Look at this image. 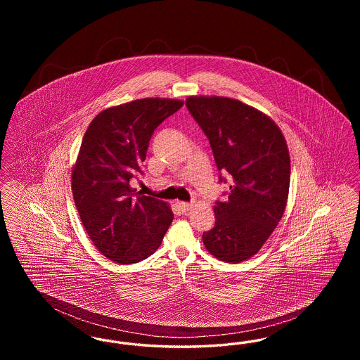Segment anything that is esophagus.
I'll use <instances>...</instances> for the list:
<instances>
[{
    "mask_svg": "<svg viewBox=\"0 0 360 360\" xmlns=\"http://www.w3.org/2000/svg\"><path fill=\"white\" fill-rule=\"evenodd\" d=\"M178 206H179V209H181L182 212H188V210H190V209L193 207V204H191V202H179Z\"/></svg>",
    "mask_w": 360,
    "mask_h": 360,
    "instance_id": "34e87169",
    "label": "esophagus"
}]
</instances>
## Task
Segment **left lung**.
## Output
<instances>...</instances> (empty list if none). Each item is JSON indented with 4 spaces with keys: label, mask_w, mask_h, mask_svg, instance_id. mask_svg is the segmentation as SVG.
I'll return each instance as SVG.
<instances>
[{
    "label": "left lung",
    "mask_w": 360,
    "mask_h": 360,
    "mask_svg": "<svg viewBox=\"0 0 360 360\" xmlns=\"http://www.w3.org/2000/svg\"><path fill=\"white\" fill-rule=\"evenodd\" d=\"M186 106L209 139L219 172L233 179L226 201L216 202V223L204 232V245L223 262H244L283 216L290 186L286 140L271 117L239 100L191 96Z\"/></svg>",
    "instance_id": "left-lung-1"
}]
</instances>
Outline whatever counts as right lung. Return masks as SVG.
<instances>
[{
  "label": "right lung",
  "instance_id": "obj_1",
  "mask_svg": "<svg viewBox=\"0 0 360 360\" xmlns=\"http://www.w3.org/2000/svg\"><path fill=\"white\" fill-rule=\"evenodd\" d=\"M184 101L141 98L112 106L90 122L71 172V190L89 238L103 257L137 263L159 248L174 214L170 205L131 188L143 174L155 129Z\"/></svg>",
  "mask_w": 360,
  "mask_h": 360
}]
</instances>
